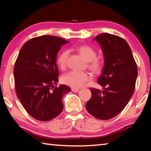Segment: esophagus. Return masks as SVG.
<instances>
[{
  "label": "esophagus",
  "mask_w": 151,
  "mask_h": 151,
  "mask_svg": "<svg viewBox=\"0 0 151 151\" xmlns=\"http://www.w3.org/2000/svg\"><path fill=\"white\" fill-rule=\"evenodd\" d=\"M71 90L74 93H78L79 91V89H76V88H72Z\"/></svg>",
  "instance_id": "obj_1"
}]
</instances>
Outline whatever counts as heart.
<instances>
[{"mask_svg": "<svg viewBox=\"0 0 151 151\" xmlns=\"http://www.w3.org/2000/svg\"><path fill=\"white\" fill-rule=\"evenodd\" d=\"M77 51L82 57L89 62V68L93 71L98 72L102 68V62L96 58L97 52L92 47L88 45L80 46L77 48ZM69 57V51L65 50L60 53L57 58L58 65L61 69H65L67 60ZM91 79V75L88 73L83 71L72 70L65 74L62 77V82L70 87L73 88H80L86 84Z\"/></svg>", "mask_w": 151, "mask_h": 151, "instance_id": "b5f03b06", "label": "heart"}]
</instances>
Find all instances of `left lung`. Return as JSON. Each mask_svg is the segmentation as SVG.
Masks as SVG:
<instances>
[{"label": "left lung", "instance_id": "left-lung-1", "mask_svg": "<svg viewBox=\"0 0 151 151\" xmlns=\"http://www.w3.org/2000/svg\"><path fill=\"white\" fill-rule=\"evenodd\" d=\"M95 40L104 54V64L97 80L103 90L91 88V97L86 108L93 117L108 120L119 114L133 95L137 64L129 44L122 37L103 33Z\"/></svg>", "mask_w": 151, "mask_h": 151}]
</instances>
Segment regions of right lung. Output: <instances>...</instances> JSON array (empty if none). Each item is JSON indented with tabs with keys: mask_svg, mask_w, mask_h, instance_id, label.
<instances>
[{
	"mask_svg": "<svg viewBox=\"0 0 151 151\" xmlns=\"http://www.w3.org/2000/svg\"><path fill=\"white\" fill-rule=\"evenodd\" d=\"M68 43L60 37L41 36L28 40L15 61L14 75L16 94L22 106L33 118L48 121L60 114L62 97L70 89L58 82L56 56Z\"/></svg>",
	"mask_w": 151,
	"mask_h": 151,
	"instance_id": "add662e5",
	"label": "right lung"
}]
</instances>
